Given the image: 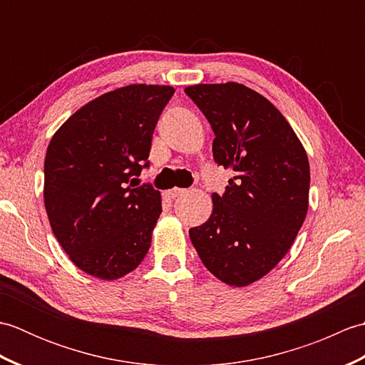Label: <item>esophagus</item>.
<instances>
[{
    "instance_id": "esophagus-1",
    "label": "esophagus",
    "mask_w": 365,
    "mask_h": 365,
    "mask_svg": "<svg viewBox=\"0 0 365 365\" xmlns=\"http://www.w3.org/2000/svg\"><path fill=\"white\" fill-rule=\"evenodd\" d=\"M185 192H187V190H182V188H173V190H169V196L170 197H178V196H183Z\"/></svg>"
}]
</instances>
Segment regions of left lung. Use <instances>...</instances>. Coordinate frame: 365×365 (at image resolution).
I'll list each match as a JSON object with an SVG mask.
<instances>
[{
    "label": "left lung",
    "mask_w": 365,
    "mask_h": 365,
    "mask_svg": "<svg viewBox=\"0 0 365 365\" xmlns=\"http://www.w3.org/2000/svg\"><path fill=\"white\" fill-rule=\"evenodd\" d=\"M213 128V158L232 169L224 195L190 238L207 269L246 287L289 252L309 207L307 153L290 123L259 92L240 83L185 89Z\"/></svg>",
    "instance_id": "8db88e82"
}]
</instances>
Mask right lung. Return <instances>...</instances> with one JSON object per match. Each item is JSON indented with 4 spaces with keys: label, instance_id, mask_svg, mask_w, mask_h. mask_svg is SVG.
Segmentation results:
<instances>
[{
    "label": "right lung",
    "instance_id": "obj_1",
    "mask_svg": "<svg viewBox=\"0 0 365 365\" xmlns=\"http://www.w3.org/2000/svg\"><path fill=\"white\" fill-rule=\"evenodd\" d=\"M173 96V86L158 84L106 92L51 138L43 168L45 210L54 237L84 273L114 281L149 251L161 195L149 183L135 188L131 177L149 166L153 130Z\"/></svg>",
    "mask_w": 365,
    "mask_h": 365
}]
</instances>
